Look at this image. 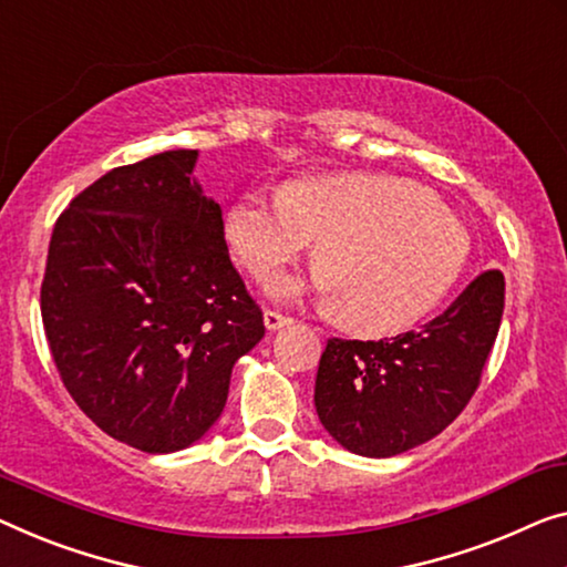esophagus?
Returning a JSON list of instances; mask_svg holds the SVG:
<instances>
[{
  "label": "esophagus",
  "mask_w": 567,
  "mask_h": 567,
  "mask_svg": "<svg viewBox=\"0 0 567 567\" xmlns=\"http://www.w3.org/2000/svg\"><path fill=\"white\" fill-rule=\"evenodd\" d=\"M290 316H282V312H277V310H265V326L269 328V331H277V328H282V326H287L290 323Z\"/></svg>",
  "instance_id": "obj_1"
}]
</instances>
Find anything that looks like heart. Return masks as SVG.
Masks as SVG:
<instances>
[{"instance_id":"b5f03b06","label":"heart","mask_w":567,"mask_h":567,"mask_svg":"<svg viewBox=\"0 0 567 567\" xmlns=\"http://www.w3.org/2000/svg\"><path fill=\"white\" fill-rule=\"evenodd\" d=\"M234 259L257 280L318 241L310 280L277 277L272 292H318L343 323L367 333L402 331L441 302L466 267L471 236L443 203L392 175H333L285 185L280 200L251 193L224 216Z\"/></svg>"}]
</instances>
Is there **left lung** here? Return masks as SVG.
<instances>
[{"mask_svg": "<svg viewBox=\"0 0 567 567\" xmlns=\"http://www.w3.org/2000/svg\"><path fill=\"white\" fill-rule=\"evenodd\" d=\"M504 312V275L486 269L420 331L382 341L328 338L316 412L346 451L390 458L451 425L478 390Z\"/></svg>", "mask_w": 567, "mask_h": 567, "instance_id": "8db88e82", "label": "left lung"}]
</instances>
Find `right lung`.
Segmentation results:
<instances>
[{"mask_svg":"<svg viewBox=\"0 0 567 567\" xmlns=\"http://www.w3.org/2000/svg\"><path fill=\"white\" fill-rule=\"evenodd\" d=\"M196 150L114 167L58 216L40 312L61 382L145 453L183 451L224 412L236 359L265 336L231 265Z\"/></svg>","mask_w":567,"mask_h":567,"instance_id":"right-lung-1","label":"right lung"}]
</instances>
